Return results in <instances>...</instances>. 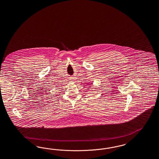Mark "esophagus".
<instances>
[{"label": "esophagus", "mask_w": 159, "mask_h": 159, "mask_svg": "<svg viewBox=\"0 0 159 159\" xmlns=\"http://www.w3.org/2000/svg\"><path fill=\"white\" fill-rule=\"evenodd\" d=\"M70 80L71 82H74V80H75V79H73V78H71Z\"/></svg>", "instance_id": "1"}]
</instances>
